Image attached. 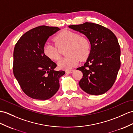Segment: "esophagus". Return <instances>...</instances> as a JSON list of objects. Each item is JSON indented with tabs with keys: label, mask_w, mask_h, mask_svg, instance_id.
<instances>
[{
	"label": "esophagus",
	"mask_w": 133,
	"mask_h": 133,
	"mask_svg": "<svg viewBox=\"0 0 133 133\" xmlns=\"http://www.w3.org/2000/svg\"><path fill=\"white\" fill-rule=\"evenodd\" d=\"M74 70H74V69H72V70H66V73H69V74H70V73H72L73 72H74Z\"/></svg>",
	"instance_id": "esophagus-1"
}]
</instances>
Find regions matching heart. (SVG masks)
I'll return each mask as SVG.
<instances>
[{"instance_id":"b5f03b06","label":"heart","mask_w":133,"mask_h":133,"mask_svg":"<svg viewBox=\"0 0 133 133\" xmlns=\"http://www.w3.org/2000/svg\"><path fill=\"white\" fill-rule=\"evenodd\" d=\"M54 41L56 44L49 42L44 43L43 47V54L50 60L57 61L60 58L57 47H67L66 55L68 56L61 59L57 64L61 69L68 70L72 69L78 64L80 60H86L91 52V44L89 40L75 31L63 30L56 35Z\"/></svg>"}]
</instances>
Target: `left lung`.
<instances>
[{
	"label": "left lung",
	"mask_w": 133,
	"mask_h": 133,
	"mask_svg": "<svg viewBox=\"0 0 133 133\" xmlns=\"http://www.w3.org/2000/svg\"><path fill=\"white\" fill-rule=\"evenodd\" d=\"M69 27L85 35L91 44V52L84 65L79 85L90 95H99L111 88L121 66L120 47L116 35L103 26L85 22Z\"/></svg>",
	"instance_id": "1"
}]
</instances>
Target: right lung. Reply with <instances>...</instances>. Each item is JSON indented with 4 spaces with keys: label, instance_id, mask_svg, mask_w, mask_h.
I'll return each mask as SVG.
<instances>
[{
    "label": "right lung",
    "instance_id": "1",
    "mask_svg": "<svg viewBox=\"0 0 133 133\" xmlns=\"http://www.w3.org/2000/svg\"><path fill=\"white\" fill-rule=\"evenodd\" d=\"M57 27L42 25L22 35L14 51L13 72L22 91L30 98L45 100L59 89V78L64 71H56L57 65L44 55L47 39L59 31Z\"/></svg>",
    "mask_w": 133,
    "mask_h": 133
}]
</instances>
